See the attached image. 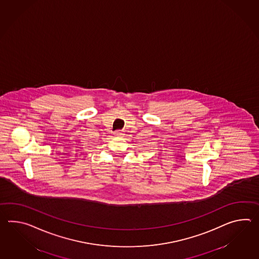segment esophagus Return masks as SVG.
<instances>
[{"instance_id":"1","label":"esophagus","mask_w":259,"mask_h":259,"mask_svg":"<svg viewBox=\"0 0 259 259\" xmlns=\"http://www.w3.org/2000/svg\"><path fill=\"white\" fill-rule=\"evenodd\" d=\"M114 135H115L116 137H121L123 135V133L121 132V131H116L114 133Z\"/></svg>"}]
</instances>
